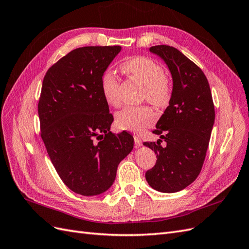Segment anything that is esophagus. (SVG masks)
<instances>
[{"instance_id": "34e87169", "label": "esophagus", "mask_w": 249, "mask_h": 249, "mask_svg": "<svg viewBox=\"0 0 249 249\" xmlns=\"http://www.w3.org/2000/svg\"><path fill=\"white\" fill-rule=\"evenodd\" d=\"M134 141H135V144H136V146H142V140L138 136V135H134Z\"/></svg>"}]
</instances>
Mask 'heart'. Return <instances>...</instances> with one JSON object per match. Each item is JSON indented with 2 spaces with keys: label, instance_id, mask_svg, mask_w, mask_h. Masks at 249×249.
Wrapping results in <instances>:
<instances>
[{
  "label": "heart",
  "instance_id": "obj_1",
  "mask_svg": "<svg viewBox=\"0 0 249 249\" xmlns=\"http://www.w3.org/2000/svg\"><path fill=\"white\" fill-rule=\"evenodd\" d=\"M122 70L144 85L143 97L149 103L160 108L167 106L171 96V83L159 63L145 56H135L125 60ZM101 87L106 103L109 106L117 107L118 78L114 71L108 70L103 73ZM155 120L156 113L147 106L126 107L115 116V124L119 129L133 132H142Z\"/></svg>",
  "mask_w": 249,
  "mask_h": 249
}]
</instances>
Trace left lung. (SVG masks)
Returning a JSON list of instances; mask_svg holds the SVG:
<instances>
[{"instance_id": "8db88e82", "label": "left lung", "mask_w": 249, "mask_h": 249, "mask_svg": "<svg viewBox=\"0 0 249 249\" xmlns=\"http://www.w3.org/2000/svg\"><path fill=\"white\" fill-rule=\"evenodd\" d=\"M149 52L167 65L172 92L155 130L167 146L160 145V139L143 143L157 155L145 178L153 189L175 193L193 183L201 170L215 120L212 93L205 73L178 50L155 46Z\"/></svg>"}]
</instances>
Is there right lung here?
<instances>
[{
    "label": "right lung",
    "instance_id": "obj_1",
    "mask_svg": "<svg viewBox=\"0 0 249 249\" xmlns=\"http://www.w3.org/2000/svg\"><path fill=\"white\" fill-rule=\"evenodd\" d=\"M122 47H84L47 71L38 103L41 138L63 183L74 193L106 192L134 147L129 133L112 134L101 79ZM102 137L103 141L95 142Z\"/></svg>",
    "mask_w": 249,
    "mask_h": 249
}]
</instances>
